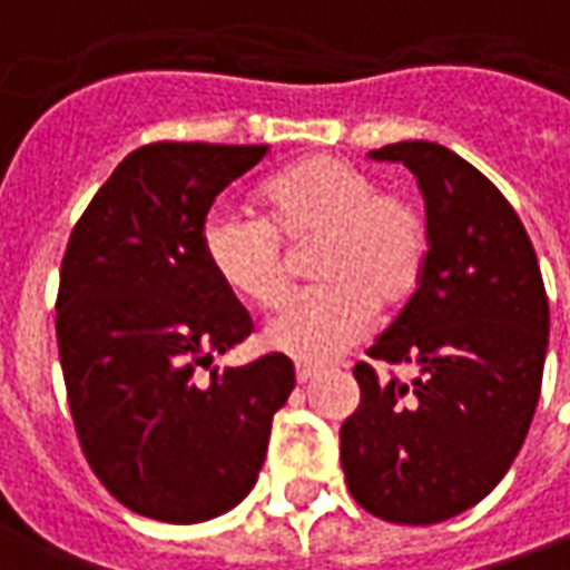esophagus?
I'll return each instance as SVG.
<instances>
[{
	"mask_svg": "<svg viewBox=\"0 0 570 570\" xmlns=\"http://www.w3.org/2000/svg\"><path fill=\"white\" fill-rule=\"evenodd\" d=\"M313 376H316V370L311 364H294V380L297 383H311Z\"/></svg>",
	"mask_w": 570,
	"mask_h": 570,
	"instance_id": "34e87169",
	"label": "esophagus"
}]
</instances>
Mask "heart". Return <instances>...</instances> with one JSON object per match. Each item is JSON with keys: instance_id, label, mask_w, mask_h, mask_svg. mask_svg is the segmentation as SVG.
Segmentation results:
<instances>
[{"instance_id": "heart-1", "label": "heart", "mask_w": 570, "mask_h": 570, "mask_svg": "<svg viewBox=\"0 0 570 570\" xmlns=\"http://www.w3.org/2000/svg\"><path fill=\"white\" fill-rule=\"evenodd\" d=\"M263 216L216 206L200 244L216 278L254 307L288 292L285 247L313 244V285L288 297L266 323V345L304 364H323L361 342L376 304L401 307L430 259V223L417 200L383 190L370 171L313 156L266 181Z\"/></svg>"}]
</instances>
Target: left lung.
Instances as JSON below:
<instances>
[{"label": "left lung", "instance_id": "8db88e82", "mask_svg": "<svg viewBox=\"0 0 570 570\" xmlns=\"http://www.w3.org/2000/svg\"><path fill=\"white\" fill-rule=\"evenodd\" d=\"M417 175L430 259L417 292L366 347L411 383L354 366L361 404L342 423L354 502L389 524H439L495 490L537 414L549 297L514 206L483 171L430 140L370 153Z\"/></svg>", "mask_w": 570, "mask_h": 570}]
</instances>
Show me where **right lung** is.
<instances>
[{"mask_svg": "<svg viewBox=\"0 0 570 570\" xmlns=\"http://www.w3.org/2000/svg\"><path fill=\"white\" fill-rule=\"evenodd\" d=\"M266 153L144 144L65 247L56 338L80 452L121 505L153 521L197 524L238 505L294 389L285 354L213 366L254 323L209 269L200 232L213 200Z\"/></svg>", "mask_w": 570, "mask_h": 570, "instance_id": "add662e5", "label": "right lung"}]
</instances>
